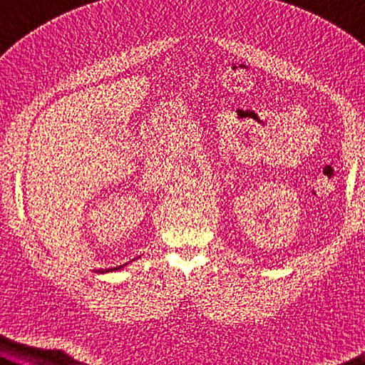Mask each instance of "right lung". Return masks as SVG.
I'll return each instance as SVG.
<instances>
[{
    "label": "right lung",
    "instance_id": "right-lung-1",
    "mask_svg": "<svg viewBox=\"0 0 365 365\" xmlns=\"http://www.w3.org/2000/svg\"><path fill=\"white\" fill-rule=\"evenodd\" d=\"M122 267H115V268H108V269H98V273H106V271H114V269H119Z\"/></svg>",
    "mask_w": 365,
    "mask_h": 365
}]
</instances>
